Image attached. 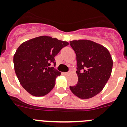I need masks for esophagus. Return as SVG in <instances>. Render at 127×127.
<instances>
[{
    "label": "esophagus",
    "instance_id": "1",
    "mask_svg": "<svg viewBox=\"0 0 127 127\" xmlns=\"http://www.w3.org/2000/svg\"><path fill=\"white\" fill-rule=\"evenodd\" d=\"M69 74V72H64V74L65 75V76H67V75H68Z\"/></svg>",
    "mask_w": 127,
    "mask_h": 127
}]
</instances>
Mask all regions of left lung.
<instances>
[{
	"label": "left lung",
	"instance_id": "left-lung-1",
	"mask_svg": "<svg viewBox=\"0 0 127 127\" xmlns=\"http://www.w3.org/2000/svg\"><path fill=\"white\" fill-rule=\"evenodd\" d=\"M77 60L78 82L70 86L79 98L88 99L103 90L111 74L113 62L107 48L90 40L70 41Z\"/></svg>",
	"mask_w": 127,
	"mask_h": 127
}]
</instances>
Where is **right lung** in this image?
<instances>
[{"mask_svg":"<svg viewBox=\"0 0 127 127\" xmlns=\"http://www.w3.org/2000/svg\"><path fill=\"white\" fill-rule=\"evenodd\" d=\"M69 42L51 37H37L22 43L13 57L14 70L20 84L30 95L42 97L50 93L61 74L55 57Z\"/></svg>","mask_w":127,"mask_h":127,"instance_id":"add662e5","label":"right lung"}]
</instances>
